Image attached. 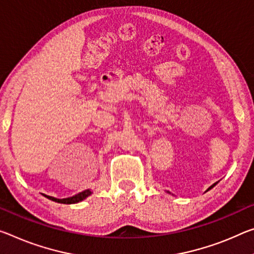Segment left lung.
<instances>
[{
  "instance_id": "obj_1",
  "label": "left lung",
  "mask_w": 254,
  "mask_h": 254,
  "mask_svg": "<svg viewBox=\"0 0 254 254\" xmlns=\"http://www.w3.org/2000/svg\"><path fill=\"white\" fill-rule=\"evenodd\" d=\"M216 184H217V183H215V184H212V185H211V187H210V188H209V189H208V190H207V191H209V190H210V189H212V188H214V187H215V185H216Z\"/></svg>"
}]
</instances>
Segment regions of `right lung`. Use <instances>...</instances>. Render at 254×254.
Masks as SVG:
<instances>
[{"mask_svg": "<svg viewBox=\"0 0 254 254\" xmlns=\"http://www.w3.org/2000/svg\"><path fill=\"white\" fill-rule=\"evenodd\" d=\"M91 192L89 190H84L82 192L78 193V194H75L73 196H71V198H66V199H56L53 198V196H48L45 195L47 199H50L52 201H55V202H59V203H75V202H79V201H81L83 199H86L88 195H90Z\"/></svg>", "mask_w": 254, "mask_h": 254, "instance_id": "obj_1", "label": "right lung"}]
</instances>
